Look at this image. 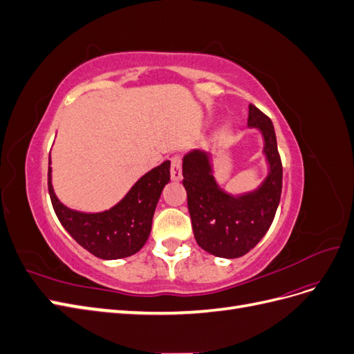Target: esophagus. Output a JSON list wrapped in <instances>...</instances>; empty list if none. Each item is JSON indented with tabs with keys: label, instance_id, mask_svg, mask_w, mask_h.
Masks as SVG:
<instances>
[{
	"label": "esophagus",
	"instance_id": "34e87169",
	"mask_svg": "<svg viewBox=\"0 0 354 354\" xmlns=\"http://www.w3.org/2000/svg\"><path fill=\"white\" fill-rule=\"evenodd\" d=\"M171 178H173L174 181H180L181 178H183L180 155H174L173 158H171Z\"/></svg>",
	"mask_w": 354,
	"mask_h": 354
}]
</instances>
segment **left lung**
<instances>
[{
    "label": "left lung",
    "mask_w": 354,
    "mask_h": 354,
    "mask_svg": "<svg viewBox=\"0 0 354 354\" xmlns=\"http://www.w3.org/2000/svg\"><path fill=\"white\" fill-rule=\"evenodd\" d=\"M248 127L261 133L263 153L269 164L267 177L252 192H224L212 174L208 152L195 149L183 158V186L195 239L202 250L221 259H238L250 252L272 226L281 201L282 162L273 124L250 104Z\"/></svg>",
    "instance_id": "1"
}]
</instances>
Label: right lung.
<instances>
[{"instance_id": "add662e5", "label": "right lung", "mask_w": 354, "mask_h": 354, "mask_svg": "<svg viewBox=\"0 0 354 354\" xmlns=\"http://www.w3.org/2000/svg\"><path fill=\"white\" fill-rule=\"evenodd\" d=\"M168 181L169 160H165L138 178L115 207L102 212H82L57 199L48 167V194L59 221L82 248L102 260L125 259L143 248L151 234L156 203Z\"/></svg>"}]
</instances>
